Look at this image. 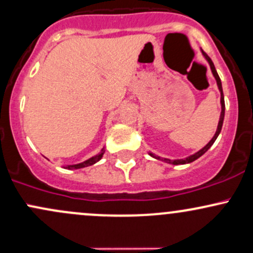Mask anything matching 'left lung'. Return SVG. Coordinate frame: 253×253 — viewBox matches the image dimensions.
Here are the masks:
<instances>
[{
  "mask_svg": "<svg viewBox=\"0 0 253 253\" xmlns=\"http://www.w3.org/2000/svg\"><path fill=\"white\" fill-rule=\"evenodd\" d=\"M202 52H203V55H204V56H205V59H207V60H208V62H209V65H210V68H211V72H212L213 77H215L216 82H217L218 90L221 91V105H222V112H221V116H220V121H218L217 131H216L215 135H213V138H212V139L210 140L209 143H208L207 145H205L203 149H202V150H199L198 152H196V154L192 155V156H190V157L185 158V160H174V161H170V160H166V158H165V161H166V162H168V163H171V165H186V163H191V162H193V161H196L197 158H199V157H201L202 155H204L205 152H207L208 150L210 149V146H211L212 144L215 143L216 138L218 137V134H220V132H221V129H222V125H223V119H224V98H223V91H222V84H221V79H220V77H218L217 72H216V69H215V66H213V63H212L211 59H210V57L208 56V54H207V52L203 51V50H202ZM150 155H151L152 157L157 158V160H162V158H161L160 156H155V155H154V154H151V152H150Z\"/></svg>",
  "mask_w": 253,
  "mask_h": 253,
  "instance_id": "1",
  "label": "left lung"
}]
</instances>
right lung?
Wrapping results in <instances>:
<instances>
[{
    "label": "right lung",
    "mask_w": 253,
    "mask_h": 253,
    "mask_svg": "<svg viewBox=\"0 0 253 253\" xmlns=\"http://www.w3.org/2000/svg\"><path fill=\"white\" fill-rule=\"evenodd\" d=\"M103 154H104V150H102V151L99 152L98 155H96L95 157H91V158H88V160H87V161H85V162H83V163H79V165L67 166V167H65V168H68V169H79V168H84V167H87V166H92V165H95L96 162H98L99 160H101L102 156H103Z\"/></svg>",
    "instance_id": "add662e5"
}]
</instances>
